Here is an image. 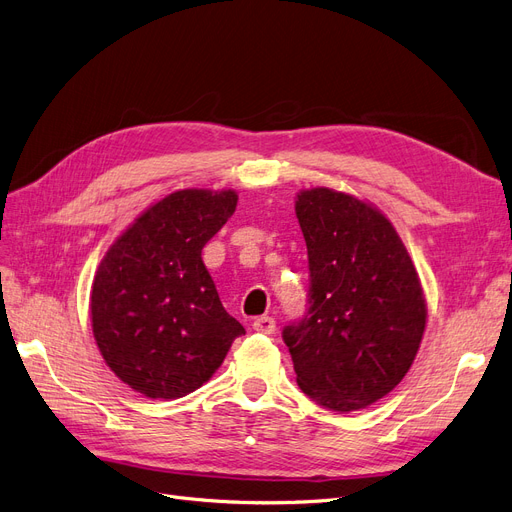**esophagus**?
Returning a JSON list of instances; mask_svg holds the SVG:
<instances>
[{
    "instance_id": "1",
    "label": "esophagus",
    "mask_w": 512,
    "mask_h": 512,
    "mask_svg": "<svg viewBox=\"0 0 512 512\" xmlns=\"http://www.w3.org/2000/svg\"><path fill=\"white\" fill-rule=\"evenodd\" d=\"M253 328L257 332H263V335H274V332H276V320L272 316H259L253 322Z\"/></svg>"
}]
</instances>
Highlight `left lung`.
<instances>
[{
	"mask_svg": "<svg viewBox=\"0 0 512 512\" xmlns=\"http://www.w3.org/2000/svg\"><path fill=\"white\" fill-rule=\"evenodd\" d=\"M307 244L305 316L284 326L297 385L316 404L353 412L410 370L427 305L389 219L349 194L305 190L295 205Z\"/></svg>",
	"mask_w": 512,
	"mask_h": 512,
	"instance_id": "1",
	"label": "left lung"
}]
</instances>
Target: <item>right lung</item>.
<instances>
[{"label":"right lung","instance_id":"add662e5","mask_svg":"<svg viewBox=\"0 0 512 512\" xmlns=\"http://www.w3.org/2000/svg\"><path fill=\"white\" fill-rule=\"evenodd\" d=\"M236 201L232 190L173 192L140 215L100 263L92 286L96 343L110 370L146 397L196 391L244 335L201 257Z\"/></svg>","mask_w":512,"mask_h":512}]
</instances>
